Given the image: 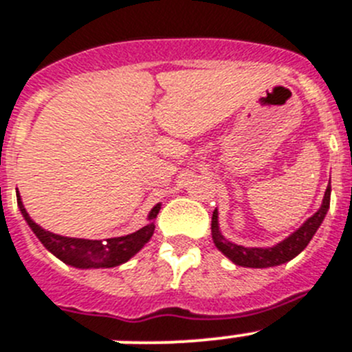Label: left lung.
I'll return each instance as SVG.
<instances>
[{
	"mask_svg": "<svg viewBox=\"0 0 352 352\" xmlns=\"http://www.w3.org/2000/svg\"><path fill=\"white\" fill-rule=\"evenodd\" d=\"M330 193L331 186L328 185L327 192H324L323 204L318 209V212L312 214L298 230L293 232L288 239H285L283 243L276 244V246L272 248H244L239 246V244H234L230 243V241H227L223 235L220 234V228H218V212L214 211L212 212L211 220V234L212 241H214V246L218 248L225 256L230 258L235 265L241 267L265 269V267L281 265V263L289 262L292 258H295L296 254L302 253V251L305 250V246L311 243L312 235L316 234L319 225L323 223L328 208H330Z\"/></svg>",
	"mask_w": 352,
	"mask_h": 352,
	"instance_id": "obj_1",
	"label": "left lung"
}]
</instances>
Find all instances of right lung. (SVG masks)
<instances>
[{
    "label": "right lung",
    "instance_id": "add662e5",
    "mask_svg": "<svg viewBox=\"0 0 352 352\" xmlns=\"http://www.w3.org/2000/svg\"><path fill=\"white\" fill-rule=\"evenodd\" d=\"M17 204L21 208L22 216L25 218L31 230L36 234L38 239L41 241V244L52 254H56L59 260H63L64 263L76 267V269H101V267L109 269V267L120 265V263L127 262L129 258L134 256L150 241L155 230L153 221H150L146 227L140 228L134 234L124 235V237H113V239H108L106 243H102V241L76 239V237H63V235L52 234V232L45 230V228H41L40 225H36L29 218L28 211L22 206L19 192ZM159 211L160 204H157L151 209L148 218L155 220Z\"/></svg>",
    "mask_w": 352,
    "mask_h": 352
}]
</instances>
